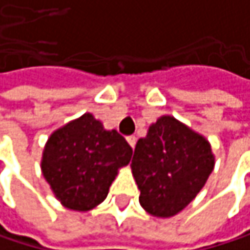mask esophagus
I'll return each instance as SVG.
<instances>
[{
  "instance_id": "obj_1",
  "label": "esophagus",
  "mask_w": 250,
  "mask_h": 250,
  "mask_svg": "<svg viewBox=\"0 0 250 250\" xmlns=\"http://www.w3.org/2000/svg\"><path fill=\"white\" fill-rule=\"evenodd\" d=\"M125 139H127V142H128V145H130L131 147H134V146H136V140H137V139H136V136H127Z\"/></svg>"
}]
</instances>
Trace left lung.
I'll use <instances>...</instances> for the list:
<instances>
[{"label": "left lung", "mask_w": 250, "mask_h": 250, "mask_svg": "<svg viewBox=\"0 0 250 250\" xmlns=\"http://www.w3.org/2000/svg\"><path fill=\"white\" fill-rule=\"evenodd\" d=\"M130 167L140 189V206L155 217H172L206 185L214 155L206 137L162 116L137 140Z\"/></svg>", "instance_id": "8db88e82"}]
</instances>
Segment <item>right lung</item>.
Masks as SVG:
<instances>
[{"label":"right lung","mask_w":250,"mask_h":250,"mask_svg":"<svg viewBox=\"0 0 250 250\" xmlns=\"http://www.w3.org/2000/svg\"><path fill=\"white\" fill-rule=\"evenodd\" d=\"M131 147L117 130H105L91 113L53 131L42 156V172L66 208L88 211L101 204Z\"/></svg>","instance_id":"obj_1"}]
</instances>
